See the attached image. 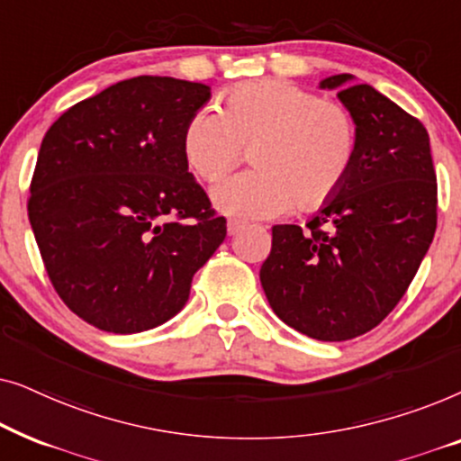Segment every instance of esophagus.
<instances>
[{"instance_id":"34e87169","label":"esophagus","mask_w":461,"mask_h":461,"mask_svg":"<svg viewBox=\"0 0 461 461\" xmlns=\"http://www.w3.org/2000/svg\"><path fill=\"white\" fill-rule=\"evenodd\" d=\"M245 224L241 220H229V235H237L239 230H243Z\"/></svg>"}]
</instances>
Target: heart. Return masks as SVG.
Masks as SVG:
<instances>
[{
	"label": "heart",
	"mask_w": 461,
	"mask_h": 461,
	"mask_svg": "<svg viewBox=\"0 0 461 461\" xmlns=\"http://www.w3.org/2000/svg\"><path fill=\"white\" fill-rule=\"evenodd\" d=\"M254 147L249 172L224 178L212 197L237 218H273L295 205L314 212L348 180L358 149L355 115L336 100L285 79L239 84L222 111L201 106L182 131V153L197 178L216 182Z\"/></svg>",
	"instance_id": "1"
}]
</instances>
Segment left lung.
<instances>
[{
  "label": "left lung",
  "instance_id": "obj_1",
  "mask_svg": "<svg viewBox=\"0 0 461 461\" xmlns=\"http://www.w3.org/2000/svg\"><path fill=\"white\" fill-rule=\"evenodd\" d=\"M352 75H331L355 115V167L306 224L273 226L260 281L276 317L308 338L344 342L393 312L437 230V174L420 119Z\"/></svg>",
  "mask_w": 461,
  "mask_h": 461
}]
</instances>
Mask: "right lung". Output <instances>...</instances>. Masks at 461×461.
<instances>
[{"mask_svg": "<svg viewBox=\"0 0 461 461\" xmlns=\"http://www.w3.org/2000/svg\"><path fill=\"white\" fill-rule=\"evenodd\" d=\"M210 86L140 75L81 100L41 140L29 222L56 294L98 330L138 333L182 311L226 218L182 153Z\"/></svg>", "mask_w": 461, "mask_h": 461, "instance_id": "1", "label": "right lung"}]
</instances>
